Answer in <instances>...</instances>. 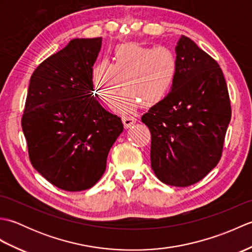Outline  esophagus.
<instances>
[{
	"mask_svg": "<svg viewBox=\"0 0 252 252\" xmlns=\"http://www.w3.org/2000/svg\"><path fill=\"white\" fill-rule=\"evenodd\" d=\"M122 122H123V126H125L126 129H129L130 126H132L136 122V119L132 116H125V117H122Z\"/></svg>",
	"mask_w": 252,
	"mask_h": 252,
	"instance_id": "1",
	"label": "esophagus"
}]
</instances>
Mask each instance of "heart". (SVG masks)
Returning <instances> with one entry per match:
<instances>
[{"label":"heart","mask_w":252,"mask_h":252,"mask_svg":"<svg viewBox=\"0 0 252 252\" xmlns=\"http://www.w3.org/2000/svg\"><path fill=\"white\" fill-rule=\"evenodd\" d=\"M112 63L99 62L92 69V83L106 104L114 100L118 91L126 89L114 103L122 114L132 112L141 104L153 106L165 98L178 74V60L165 46L149 47L130 43L117 46Z\"/></svg>","instance_id":"heart-1"}]
</instances>
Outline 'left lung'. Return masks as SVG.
<instances>
[{"instance_id": "8db88e82", "label": "left lung", "mask_w": 252, "mask_h": 252, "mask_svg": "<svg viewBox=\"0 0 252 252\" xmlns=\"http://www.w3.org/2000/svg\"><path fill=\"white\" fill-rule=\"evenodd\" d=\"M178 74L170 93L142 116L152 134L151 162L164 184L202 180L221 158L231 103L219 63L182 35L175 46Z\"/></svg>"}]
</instances>
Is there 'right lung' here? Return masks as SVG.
Instances as JSON below:
<instances>
[{"mask_svg":"<svg viewBox=\"0 0 252 252\" xmlns=\"http://www.w3.org/2000/svg\"><path fill=\"white\" fill-rule=\"evenodd\" d=\"M101 37L72 39L32 73L21 126L30 161L44 179L68 191L91 189L123 131L121 119L93 94L92 69Z\"/></svg>","mask_w":252,"mask_h":252,"instance_id":"right-lung-1","label":"right lung"}]
</instances>
